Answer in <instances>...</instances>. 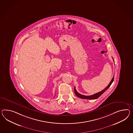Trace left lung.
Instances as JSON below:
<instances>
[{
    "mask_svg": "<svg viewBox=\"0 0 133 133\" xmlns=\"http://www.w3.org/2000/svg\"><path fill=\"white\" fill-rule=\"evenodd\" d=\"M113 61L114 62V59H113ZM114 76H113V78H112L111 82H110L109 84L108 85V86H107L106 88L104 89V90H103L102 91H100V92H97V93H96L95 94H94V95H92L87 96V95H82L79 94L78 92H77V91L76 90L75 87H74V92H75V95H77L78 97L79 98H81L82 99H86L93 100V99H95L98 98L99 97L102 95L103 94L104 92H105L109 88V87L110 86V85H111V84L113 82V80H114Z\"/></svg>",
    "mask_w": 133,
    "mask_h": 133,
    "instance_id": "8db88e82",
    "label": "left lung"
}]
</instances>
